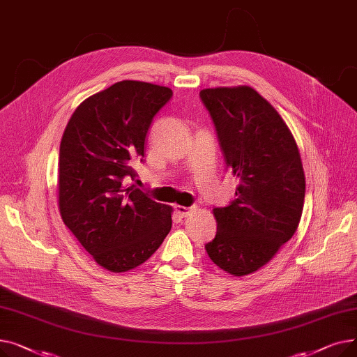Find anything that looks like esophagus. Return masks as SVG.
Returning a JSON list of instances; mask_svg holds the SVG:
<instances>
[{
  "mask_svg": "<svg viewBox=\"0 0 357 357\" xmlns=\"http://www.w3.org/2000/svg\"><path fill=\"white\" fill-rule=\"evenodd\" d=\"M195 210V207H183V205H175V211L179 217H188L192 211Z\"/></svg>",
  "mask_w": 357,
  "mask_h": 357,
  "instance_id": "esophagus-1",
  "label": "esophagus"
}]
</instances>
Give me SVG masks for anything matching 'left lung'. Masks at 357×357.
I'll return each instance as SVG.
<instances>
[{
	"mask_svg": "<svg viewBox=\"0 0 357 357\" xmlns=\"http://www.w3.org/2000/svg\"><path fill=\"white\" fill-rule=\"evenodd\" d=\"M199 96L240 182L229 207L213 210L217 234L205 250L224 272L245 276L269 264L298 229L305 198L301 155L284 119L252 86L207 88Z\"/></svg>",
	"mask_w": 357,
	"mask_h": 357,
	"instance_id": "left-lung-1",
	"label": "left lung"
}]
</instances>
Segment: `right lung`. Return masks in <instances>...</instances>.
Returning a JSON list of instances; mask_svg holds the SVG:
<instances>
[{
  "mask_svg": "<svg viewBox=\"0 0 357 357\" xmlns=\"http://www.w3.org/2000/svg\"><path fill=\"white\" fill-rule=\"evenodd\" d=\"M172 89L121 81L84 100L63 131L58 167V205L65 226L104 269L121 273L152 256L171 231V205L159 204L126 176Z\"/></svg>",
  "mask_w": 357,
  "mask_h": 357,
  "instance_id": "right-lung-1",
  "label": "right lung"
}]
</instances>
